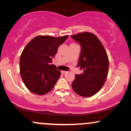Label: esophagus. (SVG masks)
<instances>
[{
    "label": "esophagus",
    "mask_w": 131,
    "mask_h": 131,
    "mask_svg": "<svg viewBox=\"0 0 131 131\" xmlns=\"http://www.w3.org/2000/svg\"><path fill=\"white\" fill-rule=\"evenodd\" d=\"M67 72H68V71H61V74H65V73H67Z\"/></svg>",
    "instance_id": "34e87169"
}]
</instances>
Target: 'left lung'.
<instances>
[{
	"label": "left lung",
	"mask_w": 131,
	"mask_h": 131,
	"mask_svg": "<svg viewBox=\"0 0 131 131\" xmlns=\"http://www.w3.org/2000/svg\"><path fill=\"white\" fill-rule=\"evenodd\" d=\"M81 47L78 67L84 71L75 74L72 88L76 94L84 97L94 95L101 89L108 73L109 61L101 42L89 32L71 36Z\"/></svg>",
	"instance_id": "left-lung-1"
}]
</instances>
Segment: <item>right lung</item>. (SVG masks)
Segmentation results:
<instances>
[{
  "label": "right lung",
  "mask_w": 131,
  "mask_h": 131,
  "mask_svg": "<svg viewBox=\"0 0 131 131\" xmlns=\"http://www.w3.org/2000/svg\"><path fill=\"white\" fill-rule=\"evenodd\" d=\"M68 35L54 37L38 36L29 42L23 50L19 70L23 81L31 92L44 95L55 86L61 73L51 64L58 47Z\"/></svg>",
  "instance_id": "1"
}]
</instances>
